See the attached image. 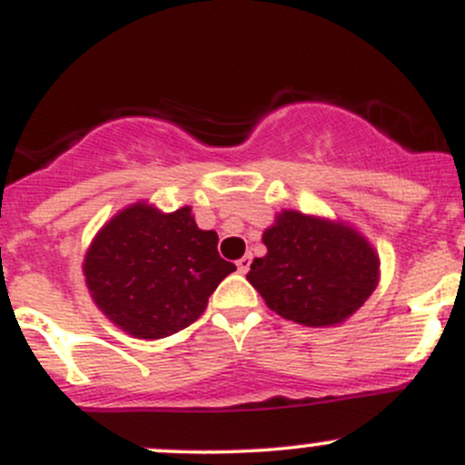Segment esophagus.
I'll return each instance as SVG.
<instances>
[{
  "label": "esophagus",
  "instance_id": "34e87169",
  "mask_svg": "<svg viewBox=\"0 0 465 465\" xmlns=\"http://www.w3.org/2000/svg\"><path fill=\"white\" fill-rule=\"evenodd\" d=\"M249 265H252V256H242V258H238L236 261V267H238V272L241 273H247L249 272Z\"/></svg>",
  "mask_w": 465,
  "mask_h": 465
}]
</instances>
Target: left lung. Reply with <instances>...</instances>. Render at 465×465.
<instances>
[{
    "label": "left lung",
    "instance_id": "1",
    "mask_svg": "<svg viewBox=\"0 0 465 465\" xmlns=\"http://www.w3.org/2000/svg\"><path fill=\"white\" fill-rule=\"evenodd\" d=\"M262 242L267 253L253 258L247 281L272 312L298 325L345 322L379 285V253L343 220L282 209Z\"/></svg>",
    "mask_w": 465,
    "mask_h": 465
}]
</instances>
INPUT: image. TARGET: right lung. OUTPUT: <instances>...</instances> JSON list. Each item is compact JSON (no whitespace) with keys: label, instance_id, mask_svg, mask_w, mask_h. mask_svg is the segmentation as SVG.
<instances>
[{"label":"right lung","instance_id":"obj_1","mask_svg":"<svg viewBox=\"0 0 465 465\" xmlns=\"http://www.w3.org/2000/svg\"><path fill=\"white\" fill-rule=\"evenodd\" d=\"M82 272L106 319L134 339L155 341L198 321L236 265L220 258L218 233L200 229L192 207L164 213L140 200L95 233Z\"/></svg>","mask_w":465,"mask_h":465}]
</instances>
